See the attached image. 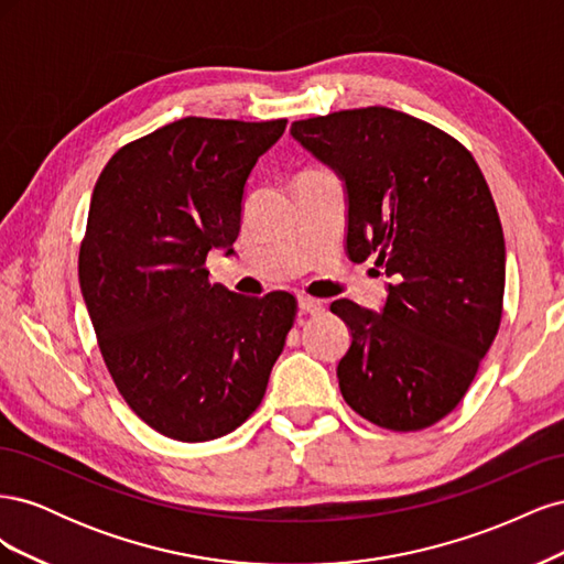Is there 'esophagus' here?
<instances>
[{
	"label": "esophagus",
	"mask_w": 564,
	"mask_h": 564,
	"mask_svg": "<svg viewBox=\"0 0 564 564\" xmlns=\"http://www.w3.org/2000/svg\"><path fill=\"white\" fill-rule=\"evenodd\" d=\"M299 308H301L303 313H311V315H317V313H322V311H324V301H319V299H313V296H305V294H301V296H299Z\"/></svg>",
	"instance_id": "obj_1"
}]
</instances>
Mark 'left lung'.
Listing matches in <instances>:
<instances>
[{
	"label": "left lung",
	"mask_w": 564,
	"mask_h": 564,
	"mask_svg": "<svg viewBox=\"0 0 564 564\" xmlns=\"http://www.w3.org/2000/svg\"><path fill=\"white\" fill-rule=\"evenodd\" d=\"M292 135L346 181L348 256L388 275L381 315L348 301L338 388L352 412L395 433L445 419L499 334L506 242L497 204L466 145L381 106L299 119Z\"/></svg>",
	"instance_id": "left-lung-1"
}]
</instances>
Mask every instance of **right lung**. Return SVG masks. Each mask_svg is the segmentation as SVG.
<instances>
[{
  "instance_id": "obj_1",
  "label": "right lung",
  "mask_w": 564,
  "mask_h": 564,
  "mask_svg": "<svg viewBox=\"0 0 564 564\" xmlns=\"http://www.w3.org/2000/svg\"><path fill=\"white\" fill-rule=\"evenodd\" d=\"M286 119L183 117L119 148L79 245V286L119 395L178 442L232 433L259 409L296 296L232 294L207 253L240 235L256 160Z\"/></svg>"
}]
</instances>
